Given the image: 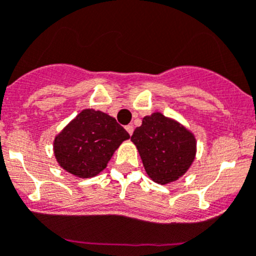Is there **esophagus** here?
<instances>
[{"label": "esophagus", "mask_w": 256, "mask_h": 256, "mask_svg": "<svg viewBox=\"0 0 256 256\" xmlns=\"http://www.w3.org/2000/svg\"><path fill=\"white\" fill-rule=\"evenodd\" d=\"M126 132H128L130 136H132L133 134V130H134V128H133L132 124H130V126H126Z\"/></svg>", "instance_id": "obj_1"}]
</instances>
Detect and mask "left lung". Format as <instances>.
I'll use <instances>...</instances> for the list:
<instances>
[{"label": "left lung", "mask_w": 256, "mask_h": 256, "mask_svg": "<svg viewBox=\"0 0 256 256\" xmlns=\"http://www.w3.org/2000/svg\"><path fill=\"white\" fill-rule=\"evenodd\" d=\"M147 175L157 184H168L188 171L196 158L193 133L174 119L154 112L144 116L130 137Z\"/></svg>", "instance_id": "1"}]
</instances>
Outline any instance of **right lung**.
<instances>
[{"label":"right lung","mask_w":256,"mask_h":256,"mask_svg":"<svg viewBox=\"0 0 256 256\" xmlns=\"http://www.w3.org/2000/svg\"><path fill=\"white\" fill-rule=\"evenodd\" d=\"M130 137L112 116L85 109L56 136L54 156L70 174L82 179L94 178L106 168L116 150Z\"/></svg>","instance_id":"1"}]
</instances>
